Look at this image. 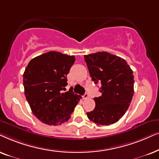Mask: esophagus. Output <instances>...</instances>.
<instances>
[{"label": "esophagus", "mask_w": 159, "mask_h": 159, "mask_svg": "<svg viewBox=\"0 0 159 159\" xmlns=\"http://www.w3.org/2000/svg\"><path fill=\"white\" fill-rule=\"evenodd\" d=\"M82 98H83V99H86L89 98V94H87V93H86V94H84L83 96H82Z\"/></svg>", "instance_id": "esophagus-1"}]
</instances>
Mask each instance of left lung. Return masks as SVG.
<instances>
[{
	"mask_svg": "<svg viewBox=\"0 0 159 159\" xmlns=\"http://www.w3.org/2000/svg\"><path fill=\"white\" fill-rule=\"evenodd\" d=\"M84 60L92 81L102 85V96L94 97V109L86 115L98 125L109 126L125 114L132 102L133 71L125 60L106 52L85 55Z\"/></svg>",
	"mask_w": 159,
	"mask_h": 159,
	"instance_id": "1",
	"label": "left lung"
}]
</instances>
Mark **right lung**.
I'll list each match as a JSON object with an SVG mask.
<instances>
[{"label": "right lung", "instance_id": "right-lung-1", "mask_svg": "<svg viewBox=\"0 0 159 159\" xmlns=\"http://www.w3.org/2000/svg\"><path fill=\"white\" fill-rule=\"evenodd\" d=\"M74 56L46 52L30 61L23 74L25 95L38 119L48 125H60L70 118L81 97L63 92Z\"/></svg>", "mask_w": 159, "mask_h": 159}]
</instances>
